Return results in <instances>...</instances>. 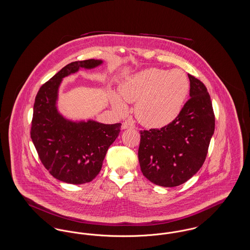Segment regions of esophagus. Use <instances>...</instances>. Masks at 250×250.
Instances as JSON below:
<instances>
[{
	"label": "esophagus",
	"instance_id": "obj_1",
	"mask_svg": "<svg viewBox=\"0 0 250 250\" xmlns=\"http://www.w3.org/2000/svg\"><path fill=\"white\" fill-rule=\"evenodd\" d=\"M128 128H134V125L127 122H125L122 124V129H128Z\"/></svg>",
	"mask_w": 250,
	"mask_h": 250
}]
</instances>
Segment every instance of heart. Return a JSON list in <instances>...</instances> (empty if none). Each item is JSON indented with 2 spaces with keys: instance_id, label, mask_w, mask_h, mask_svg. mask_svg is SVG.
<instances>
[{
  "instance_id": "obj_1",
  "label": "heart",
  "mask_w": 250,
  "mask_h": 250,
  "mask_svg": "<svg viewBox=\"0 0 250 250\" xmlns=\"http://www.w3.org/2000/svg\"><path fill=\"white\" fill-rule=\"evenodd\" d=\"M190 83L181 69L165 70L147 68L131 76L120 87L122 98L129 103L137 101L135 115L148 127H163L181 113L189 94ZM111 103L120 112L125 104L117 95H111Z\"/></svg>"
}]
</instances>
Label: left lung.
<instances>
[{"mask_svg": "<svg viewBox=\"0 0 250 250\" xmlns=\"http://www.w3.org/2000/svg\"><path fill=\"white\" fill-rule=\"evenodd\" d=\"M188 101L178 117L160 129L141 131L139 162L155 185L173 188L202 167L214 131V114L205 85L188 74Z\"/></svg>", "mask_w": 250, "mask_h": 250, "instance_id": "8db88e82", "label": "left lung"}]
</instances>
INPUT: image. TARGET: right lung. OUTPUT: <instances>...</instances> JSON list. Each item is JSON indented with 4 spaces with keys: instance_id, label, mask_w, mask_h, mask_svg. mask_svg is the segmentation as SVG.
Listing matches in <instances>:
<instances>
[{
    "instance_id": "obj_1",
    "label": "right lung",
    "mask_w": 250,
    "mask_h": 250,
    "mask_svg": "<svg viewBox=\"0 0 250 250\" xmlns=\"http://www.w3.org/2000/svg\"><path fill=\"white\" fill-rule=\"evenodd\" d=\"M101 60L73 62L43 84L36 96L31 138L42 164L59 181L82 185L101 170L108 147L116 140L121 124L105 125L94 120L71 121L57 108L58 92L63 78L81 68L92 69Z\"/></svg>"
}]
</instances>
